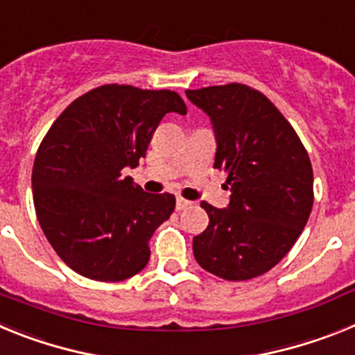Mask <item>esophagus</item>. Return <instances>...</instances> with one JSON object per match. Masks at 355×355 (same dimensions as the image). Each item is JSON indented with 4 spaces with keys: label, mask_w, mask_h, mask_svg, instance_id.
Wrapping results in <instances>:
<instances>
[{
    "label": "esophagus",
    "mask_w": 355,
    "mask_h": 355,
    "mask_svg": "<svg viewBox=\"0 0 355 355\" xmlns=\"http://www.w3.org/2000/svg\"><path fill=\"white\" fill-rule=\"evenodd\" d=\"M190 206H192V202L187 199H181V197H178V200H175V209H178V211L190 208Z\"/></svg>",
    "instance_id": "34e87169"
}]
</instances>
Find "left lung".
Masks as SVG:
<instances>
[{
	"label": "left lung",
	"mask_w": 355,
	"mask_h": 355,
	"mask_svg": "<svg viewBox=\"0 0 355 355\" xmlns=\"http://www.w3.org/2000/svg\"><path fill=\"white\" fill-rule=\"evenodd\" d=\"M211 121L213 167L227 172V208L200 202L209 216L193 238L205 270L227 281L258 277L290 252L313 208V168L290 122L261 92L231 83L187 90Z\"/></svg>",
	"instance_id": "obj_1"
}]
</instances>
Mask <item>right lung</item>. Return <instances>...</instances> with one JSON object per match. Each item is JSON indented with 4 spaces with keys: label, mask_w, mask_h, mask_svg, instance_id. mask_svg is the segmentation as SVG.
Listing matches in <instances>:
<instances>
[{
    "label": "right lung",
    "mask_w": 355,
    "mask_h": 355,
    "mask_svg": "<svg viewBox=\"0 0 355 355\" xmlns=\"http://www.w3.org/2000/svg\"><path fill=\"white\" fill-rule=\"evenodd\" d=\"M171 112L187 114L171 90L103 85L72 101L44 137L31 172L37 218L56 254L83 277L124 281L149 261L147 243L175 199L144 192L122 171L139 165Z\"/></svg>",
    "instance_id": "right-lung-1"
}]
</instances>
